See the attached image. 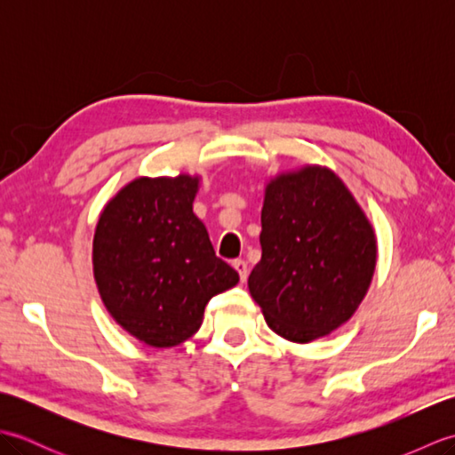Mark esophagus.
<instances>
[{"label": "esophagus", "mask_w": 455, "mask_h": 455, "mask_svg": "<svg viewBox=\"0 0 455 455\" xmlns=\"http://www.w3.org/2000/svg\"><path fill=\"white\" fill-rule=\"evenodd\" d=\"M233 266L240 275V282H246V279H248V264L244 262V259H235Z\"/></svg>", "instance_id": "34e87169"}]
</instances>
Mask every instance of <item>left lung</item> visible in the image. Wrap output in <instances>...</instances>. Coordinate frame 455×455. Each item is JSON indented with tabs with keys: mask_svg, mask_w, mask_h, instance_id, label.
<instances>
[{
	"mask_svg": "<svg viewBox=\"0 0 455 455\" xmlns=\"http://www.w3.org/2000/svg\"><path fill=\"white\" fill-rule=\"evenodd\" d=\"M259 244L262 259L248 289L285 340L305 344L331 334L371 283L373 228L328 168L307 166L267 183Z\"/></svg>",
	"mask_w": 455,
	"mask_h": 455,
	"instance_id": "8db88e82",
	"label": "left lung"
}]
</instances>
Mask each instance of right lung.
<instances>
[{"mask_svg": "<svg viewBox=\"0 0 455 455\" xmlns=\"http://www.w3.org/2000/svg\"><path fill=\"white\" fill-rule=\"evenodd\" d=\"M199 180L139 178L105 205L93 236V275L111 316L152 347L199 331L211 297L238 283L193 212Z\"/></svg>", "mask_w": 455, "mask_h": 455, "instance_id": "obj_1", "label": "right lung"}]
</instances>
